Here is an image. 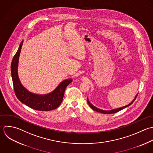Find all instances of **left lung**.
<instances>
[{"instance_id": "8db88e82", "label": "left lung", "mask_w": 153, "mask_h": 153, "mask_svg": "<svg viewBox=\"0 0 153 153\" xmlns=\"http://www.w3.org/2000/svg\"><path fill=\"white\" fill-rule=\"evenodd\" d=\"M137 95H138V94H137V95L135 96V98L132 100V101L131 103H129L128 105H125V106L122 107H120V108H117L113 109V110H101V109H100V108H98L95 107L94 105H92V104L90 102V101H89L88 98H87V102H88L89 105L90 106V107H91L92 110H94V111H97V112H99V113H103V114H113V113H117V112H118V111H120V110H123V109H124V108H126V107L130 106V105L135 101V99H136Z\"/></svg>"}]
</instances>
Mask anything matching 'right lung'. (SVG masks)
Masks as SVG:
<instances>
[{
	"label": "right lung",
	"mask_w": 153,
	"mask_h": 153,
	"mask_svg": "<svg viewBox=\"0 0 153 153\" xmlns=\"http://www.w3.org/2000/svg\"><path fill=\"white\" fill-rule=\"evenodd\" d=\"M22 44L23 40L13 58L10 69L14 91L17 98L25 105L36 110L51 111L56 109L62 101L66 87L73 80L68 79L63 80L52 92L47 94H36L28 91L21 84L18 74L19 57Z\"/></svg>",
	"instance_id": "1"
}]
</instances>
